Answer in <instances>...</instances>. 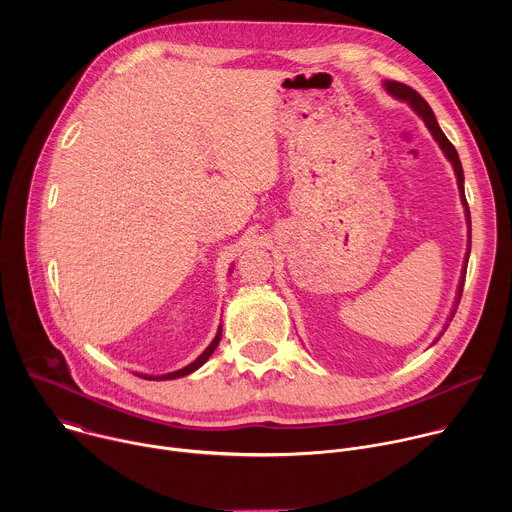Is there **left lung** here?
<instances>
[{
  "mask_svg": "<svg viewBox=\"0 0 512 512\" xmlns=\"http://www.w3.org/2000/svg\"><path fill=\"white\" fill-rule=\"evenodd\" d=\"M383 87H385V91L391 95V97H395V99H399V101H403V103H407L417 115H419V119H423V123H425V127L429 129V133H431V137L437 141V145H440V150L444 152V156L448 158V162L452 164V168H454V174H456V180H458V190H460V200H462V204H464V212H466V225H468V249H466V257H464V267H462V277H460V283H458V291H456V300H454V308H452V312H450V316H448V324L444 326V330H442V334L446 332V328L450 326V322H452V318H454V314H456V310H458V304H460V298H462V287H464V277H466V267H468V257H470V245H472V229H470V210H468V202H466V194H464V170H462V162H460V158H458V152H456V148L454 145L450 143V139L446 137V133L442 131V127H440V123H437V119H435V115H433V111H431V107L425 103V99L417 93V91H413L411 87H407V85H403V83H395V81H385L383 83ZM440 334V336H442ZM440 336H437L435 340H433V344L440 340Z\"/></svg>",
  "mask_w": 512,
  "mask_h": 512,
  "instance_id": "8db88e82",
  "label": "left lung"
}]
</instances>
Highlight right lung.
Instances as JSON below:
<instances>
[{"mask_svg":"<svg viewBox=\"0 0 512 512\" xmlns=\"http://www.w3.org/2000/svg\"><path fill=\"white\" fill-rule=\"evenodd\" d=\"M221 336H223V326H218V330H216V336L212 338V342L206 346V350L196 358V360H192L188 367H184V369H178V371H174V373H166V375H137V377H141V379H148V381H170V379H180V377H186V375H190V373H194L196 369H200L202 364L210 358V354L216 350V346H218V342H221Z\"/></svg>","mask_w":512,"mask_h":512,"instance_id":"add662e5","label":"right lung"}]
</instances>
